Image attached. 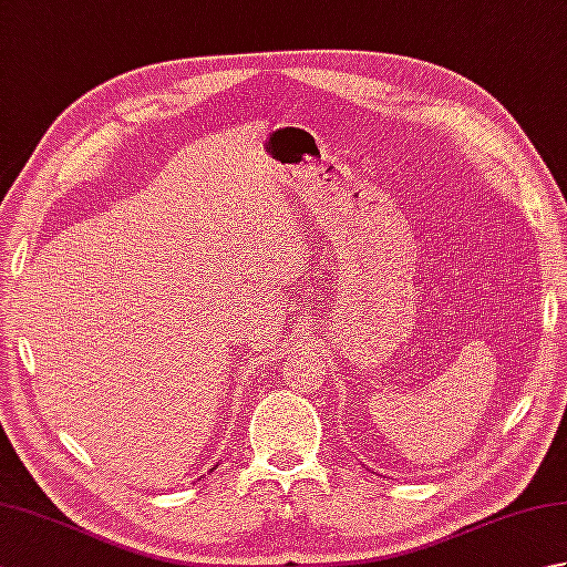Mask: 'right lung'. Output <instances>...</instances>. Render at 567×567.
Returning <instances> with one entry per match:
<instances>
[{
  "label": "right lung",
  "instance_id": "1",
  "mask_svg": "<svg viewBox=\"0 0 567 567\" xmlns=\"http://www.w3.org/2000/svg\"><path fill=\"white\" fill-rule=\"evenodd\" d=\"M212 470H214V467H212Z\"/></svg>",
  "mask_w": 567,
  "mask_h": 567
}]
</instances>
